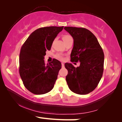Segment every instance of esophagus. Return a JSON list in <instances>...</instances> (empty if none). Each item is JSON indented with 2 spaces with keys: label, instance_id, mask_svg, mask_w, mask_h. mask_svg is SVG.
Wrapping results in <instances>:
<instances>
[{
  "label": "esophagus",
  "instance_id": "34e87169",
  "mask_svg": "<svg viewBox=\"0 0 122 122\" xmlns=\"http://www.w3.org/2000/svg\"><path fill=\"white\" fill-rule=\"evenodd\" d=\"M61 65H62V67H64V66H65L64 63V62H62V63H61Z\"/></svg>",
  "mask_w": 122,
  "mask_h": 122
}]
</instances>
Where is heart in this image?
<instances>
[{"label":"heart","instance_id":"1","mask_svg":"<svg viewBox=\"0 0 122 122\" xmlns=\"http://www.w3.org/2000/svg\"><path fill=\"white\" fill-rule=\"evenodd\" d=\"M72 38V37H71V36H70L69 35H65L62 36V40L64 42L65 41L69 40V38ZM56 57L57 58V59L61 60V61H63V60H64V59H65L64 56H63L62 54L56 55Z\"/></svg>","mask_w":122,"mask_h":122}]
</instances>
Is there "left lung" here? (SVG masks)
Wrapping results in <instances>:
<instances>
[{"label":"left lung","instance_id":"left-lung-1","mask_svg":"<svg viewBox=\"0 0 122 122\" xmlns=\"http://www.w3.org/2000/svg\"><path fill=\"white\" fill-rule=\"evenodd\" d=\"M64 29L74 39L71 62H80L77 67L70 63L65 64L68 71L66 76L68 86L76 94H89L96 88L103 76V49L96 37L87 29L72 27H65Z\"/></svg>","mask_w":122,"mask_h":122}]
</instances>
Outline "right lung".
Segmentation results:
<instances>
[{
	"label": "right lung",
	"mask_w": 122,
	"mask_h": 122,
	"mask_svg": "<svg viewBox=\"0 0 122 122\" xmlns=\"http://www.w3.org/2000/svg\"><path fill=\"white\" fill-rule=\"evenodd\" d=\"M64 27H46L30 34L20 49L19 74L24 86L32 93L41 95L50 92L57 79L61 63L56 59L45 64L46 52L51 50L55 38Z\"/></svg>",
	"instance_id": "right-lung-1"
}]
</instances>
